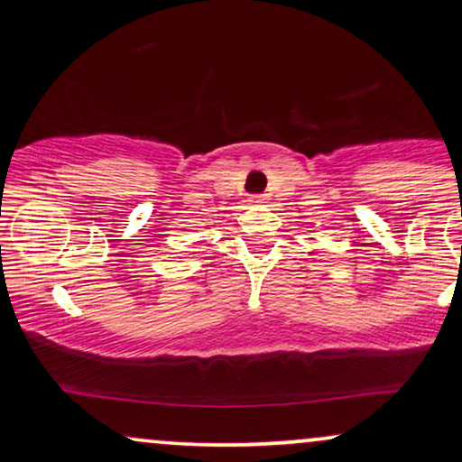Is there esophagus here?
Masks as SVG:
<instances>
[{"label": "esophagus", "mask_w": 462, "mask_h": 462, "mask_svg": "<svg viewBox=\"0 0 462 462\" xmlns=\"http://www.w3.org/2000/svg\"><path fill=\"white\" fill-rule=\"evenodd\" d=\"M249 202H254V204H264V202H266V196H264V194H254V196H251Z\"/></svg>", "instance_id": "esophagus-1"}]
</instances>
